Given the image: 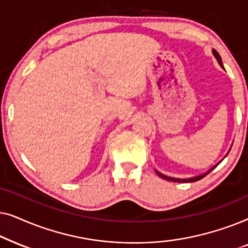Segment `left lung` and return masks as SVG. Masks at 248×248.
I'll return each mask as SVG.
<instances>
[{"label":"left lung","instance_id":"8db88e82","mask_svg":"<svg viewBox=\"0 0 248 248\" xmlns=\"http://www.w3.org/2000/svg\"><path fill=\"white\" fill-rule=\"evenodd\" d=\"M212 53H213V55H215V57L217 59V61H218V63L220 64V66L221 67H223V65H222V61H221V57H220V55H219V53L217 52L216 49H212ZM220 164V162H219ZM219 164H217L215 167H212L211 169H209L208 171L206 172H204V174H202V175H199V176H195V177H191V178H186V179H181V178H174V177H168V176H166V175H162L161 172H159V171H157L155 170V172H157V174L159 175V177H161V178H164V179H167V181H170V182H178V183H193V182H196V181H200V179H202L203 177H204L205 175H208L210 171H212L213 169H215L217 166H218Z\"/></svg>","mask_w":248,"mask_h":248}]
</instances>
